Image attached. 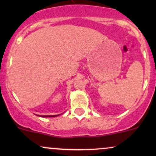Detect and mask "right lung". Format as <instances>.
<instances>
[{
  "mask_svg": "<svg viewBox=\"0 0 156 156\" xmlns=\"http://www.w3.org/2000/svg\"><path fill=\"white\" fill-rule=\"evenodd\" d=\"M56 116H58V115H51V116H42V117H56Z\"/></svg>",
  "mask_w": 156,
  "mask_h": 156,
  "instance_id": "right-lung-1",
  "label": "right lung"
}]
</instances>
